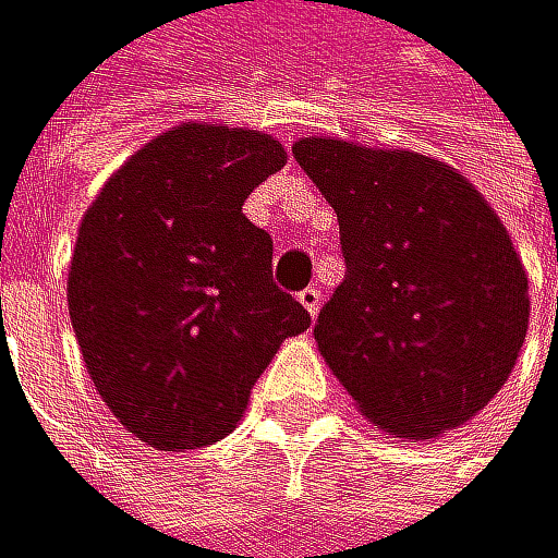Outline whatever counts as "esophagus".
Wrapping results in <instances>:
<instances>
[{
  "label": "esophagus",
  "instance_id": "obj_1",
  "mask_svg": "<svg viewBox=\"0 0 558 558\" xmlns=\"http://www.w3.org/2000/svg\"><path fill=\"white\" fill-rule=\"evenodd\" d=\"M298 302H302V308L315 318L318 308H322V291L318 288H305V291H298Z\"/></svg>",
  "mask_w": 558,
  "mask_h": 558
}]
</instances>
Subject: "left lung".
<instances>
[{"label": "left lung", "mask_w": 558, "mask_h": 558, "mask_svg": "<svg viewBox=\"0 0 558 558\" xmlns=\"http://www.w3.org/2000/svg\"><path fill=\"white\" fill-rule=\"evenodd\" d=\"M336 208L347 277L315 339L374 425L436 439L508 380L529 329V277L481 192L442 160L298 140Z\"/></svg>", "instance_id": "1"}]
</instances>
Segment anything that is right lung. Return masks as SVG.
<instances>
[{"label":"right lung","mask_w":558,"mask_h":558,"mask_svg":"<svg viewBox=\"0 0 558 558\" xmlns=\"http://www.w3.org/2000/svg\"><path fill=\"white\" fill-rule=\"evenodd\" d=\"M284 160L264 133L184 122L119 167L82 219L71 326L95 391L154 449L219 442L277 347L312 326L274 284L270 232L243 216Z\"/></svg>","instance_id":"right-lung-1"}]
</instances>
